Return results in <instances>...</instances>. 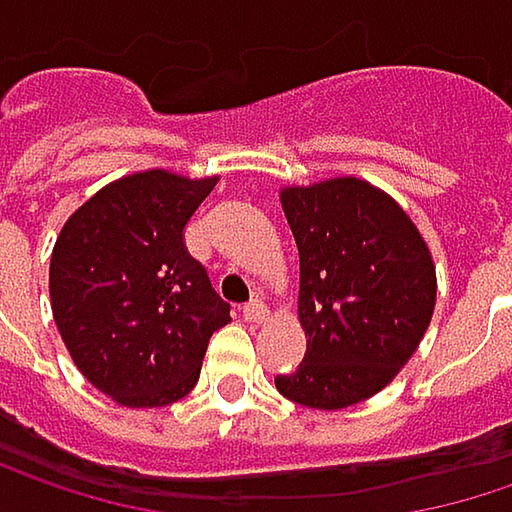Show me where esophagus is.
Segmentation results:
<instances>
[{
	"instance_id": "1",
	"label": "esophagus",
	"mask_w": 512,
	"mask_h": 512,
	"mask_svg": "<svg viewBox=\"0 0 512 512\" xmlns=\"http://www.w3.org/2000/svg\"><path fill=\"white\" fill-rule=\"evenodd\" d=\"M243 316H246V322H266V316H269V310H266V304L260 302V299H252L249 304H243Z\"/></svg>"
}]
</instances>
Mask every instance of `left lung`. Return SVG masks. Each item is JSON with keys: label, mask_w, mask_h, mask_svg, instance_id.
Returning a JSON list of instances; mask_svg holds the SVG:
<instances>
[{"label": "left lung", "mask_w": 512, "mask_h": 512, "mask_svg": "<svg viewBox=\"0 0 512 512\" xmlns=\"http://www.w3.org/2000/svg\"><path fill=\"white\" fill-rule=\"evenodd\" d=\"M281 208L299 246L307 351L275 387L304 407L343 410L381 393L419 349L437 266L407 210L363 178L284 187Z\"/></svg>", "instance_id": "1"}]
</instances>
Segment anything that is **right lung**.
Instances as JSON below:
<instances>
[{
    "mask_svg": "<svg viewBox=\"0 0 512 512\" xmlns=\"http://www.w3.org/2000/svg\"><path fill=\"white\" fill-rule=\"evenodd\" d=\"M219 175H122L64 222L49 263L52 316L78 372L122 407L190 393L210 334L231 322L184 225Z\"/></svg>",
    "mask_w": 512,
    "mask_h": 512,
    "instance_id": "obj_1",
    "label": "right lung"
}]
</instances>
